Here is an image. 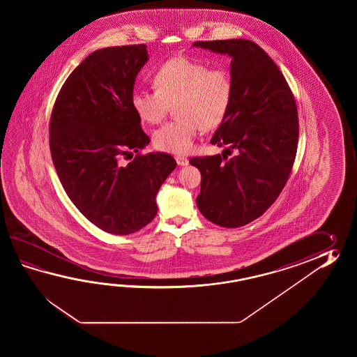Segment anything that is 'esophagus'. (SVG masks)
Returning <instances> with one entry per match:
<instances>
[{"label": "esophagus", "instance_id": "esophagus-1", "mask_svg": "<svg viewBox=\"0 0 357 357\" xmlns=\"http://www.w3.org/2000/svg\"><path fill=\"white\" fill-rule=\"evenodd\" d=\"M176 162L178 166H188L189 165V160L183 155H176Z\"/></svg>", "mask_w": 357, "mask_h": 357}]
</instances>
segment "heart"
<instances>
[{
  "label": "heart",
  "mask_w": 357,
  "mask_h": 357,
  "mask_svg": "<svg viewBox=\"0 0 357 357\" xmlns=\"http://www.w3.org/2000/svg\"><path fill=\"white\" fill-rule=\"evenodd\" d=\"M155 89L137 88L131 106L148 123H158L171 106L177 116L154 132V145L165 152L183 154L192 149L200 129L212 130L223 121L234 96V80L223 66L208 68L200 61L172 57L153 76Z\"/></svg>",
  "instance_id": "1"
}]
</instances>
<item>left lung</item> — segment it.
I'll return each mask as SVG.
<instances>
[{"mask_svg":"<svg viewBox=\"0 0 357 357\" xmlns=\"http://www.w3.org/2000/svg\"><path fill=\"white\" fill-rule=\"evenodd\" d=\"M192 46L231 56L234 80L227 114L211 139L227 148L190 160L202 174L197 208L220 227H243L273 204L291 175L298 143L296 102L278 66L257 43L227 39Z\"/></svg>","mask_w":357,"mask_h":357,"instance_id":"1","label":"left lung"}]
</instances>
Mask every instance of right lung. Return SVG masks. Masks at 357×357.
<instances>
[{
    "mask_svg": "<svg viewBox=\"0 0 357 357\" xmlns=\"http://www.w3.org/2000/svg\"><path fill=\"white\" fill-rule=\"evenodd\" d=\"M145 45L107 47L68 75L54 100L50 149L70 200L93 225L130 235L157 215L155 195L175 169L167 153L139 152L151 139L131 106ZM137 155L121 165L122 155Z\"/></svg>",
    "mask_w": 357,
    "mask_h": 357,
    "instance_id": "add662e5",
    "label": "right lung"
}]
</instances>
